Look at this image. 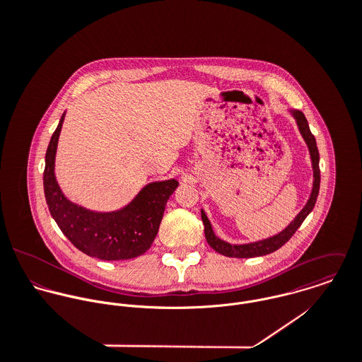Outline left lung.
I'll return each instance as SVG.
<instances>
[{"label":"left lung","mask_w":362,"mask_h":362,"mask_svg":"<svg viewBox=\"0 0 362 362\" xmlns=\"http://www.w3.org/2000/svg\"><path fill=\"white\" fill-rule=\"evenodd\" d=\"M291 115L294 117L300 134L303 135L308 151H310V161H312V170H313V184H312V191H310V199L307 202V205L303 207V210L296 216V218L279 234L269 237L266 240H260L255 243H250V244H241V245H235V244H230L227 241H223L221 238H218L211 224L207 218L206 213L204 210H201V216H202V221L205 226V237H206L207 244L218 254L224 255V257H230V258H255V257H263L267 254H272L274 251H277L279 248H281L293 235L294 233L300 228V226L303 224V221L307 218V216L312 211V209L316 204L317 199V194H319V185H320V171H319V152H317V146H316V141L315 136L310 132L308 121L304 115V112L298 111V110H290Z\"/></svg>","instance_id":"8db88e82"}]
</instances>
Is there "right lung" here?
Here are the masks:
<instances>
[{
    "label": "right lung",
    "instance_id": "obj_1",
    "mask_svg": "<svg viewBox=\"0 0 362 362\" xmlns=\"http://www.w3.org/2000/svg\"><path fill=\"white\" fill-rule=\"evenodd\" d=\"M65 112L52 134L43 174L45 197L52 218L64 235L83 254L102 260L144 255L155 241L165 204L178 187L171 178L144 187L127 205L112 211H95L71 202L61 191L54 167Z\"/></svg>",
    "mask_w": 362,
    "mask_h": 362
}]
</instances>
